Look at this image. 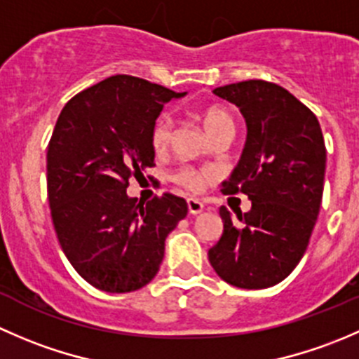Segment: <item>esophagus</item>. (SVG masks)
Returning a JSON list of instances; mask_svg holds the SVG:
<instances>
[{
  "label": "esophagus",
  "instance_id": "esophagus-1",
  "mask_svg": "<svg viewBox=\"0 0 359 359\" xmlns=\"http://www.w3.org/2000/svg\"><path fill=\"white\" fill-rule=\"evenodd\" d=\"M187 208H189L191 215H198V213L203 212L205 205H203L200 200H196V198H189V200H187Z\"/></svg>",
  "mask_w": 359,
  "mask_h": 359
}]
</instances>
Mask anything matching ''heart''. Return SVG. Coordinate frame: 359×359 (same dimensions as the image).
Instances as JSON below:
<instances>
[{
	"label": "heart",
	"mask_w": 359,
	"mask_h": 359,
	"mask_svg": "<svg viewBox=\"0 0 359 359\" xmlns=\"http://www.w3.org/2000/svg\"><path fill=\"white\" fill-rule=\"evenodd\" d=\"M201 123L205 132L208 133L210 139L226 128H234V121L231 114L222 107L212 106L203 111ZM172 135V118L168 114H161L154 121L153 130H151V144L156 151L165 149L166 144L170 142ZM177 184L187 187L189 191H201L203 187L213 180V172L210 168H193V166H184L173 175Z\"/></svg>",
	"instance_id": "b5f03b06"
}]
</instances>
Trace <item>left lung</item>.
Wrapping results in <instances>:
<instances>
[{
  "instance_id": "obj_1",
  "label": "left lung",
  "mask_w": 359,
  "mask_h": 359,
  "mask_svg": "<svg viewBox=\"0 0 359 359\" xmlns=\"http://www.w3.org/2000/svg\"><path fill=\"white\" fill-rule=\"evenodd\" d=\"M240 107L247 142L222 182L226 194L245 193L250 212L220 206L224 233L208 260L226 283L269 288L283 281L306 253L323 198L327 149L320 121L288 90L262 79L213 90Z\"/></svg>"
}]
</instances>
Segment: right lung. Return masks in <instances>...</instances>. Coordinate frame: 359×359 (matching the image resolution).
I'll list each match as a JSON object with an SVG mask.
<instances>
[{"label":"right lung","mask_w":359,"mask_h":359,"mask_svg":"<svg viewBox=\"0 0 359 359\" xmlns=\"http://www.w3.org/2000/svg\"><path fill=\"white\" fill-rule=\"evenodd\" d=\"M184 95L116 74L72 97L57 119L46 154L53 227L72 267L99 290L146 287L187 215L173 194L147 203L126 194L130 177L154 165L151 130L163 106Z\"/></svg>","instance_id":"add662e5"}]
</instances>
